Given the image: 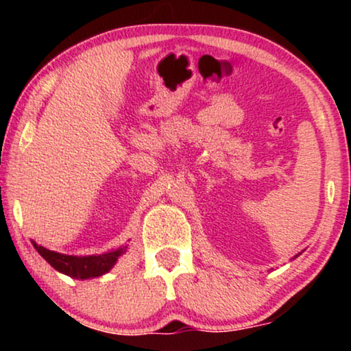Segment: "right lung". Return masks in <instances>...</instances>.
I'll return each instance as SVG.
<instances>
[{
    "label": "right lung",
    "instance_id": "right-lung-1",
    "mask_svg": "<svg viewBox=\"0 0 351 351\" xmlns=\"http://www.w3.org/2000/svg\"><path fill=\"white\" fill-rule=\"evenodd\" d=\"M33 246L38 254L45 258L51 267H54L57 271L64 273L66 276L76 278V280H88V278H97L112 270V267L117 263L118 257L126 252V246L114 249V251L100 254V256H65L49 249L40 246L33 241Z\"/></svg>",
    "mask_w": 351,
    "mask_h": 351
}]
</instances>
